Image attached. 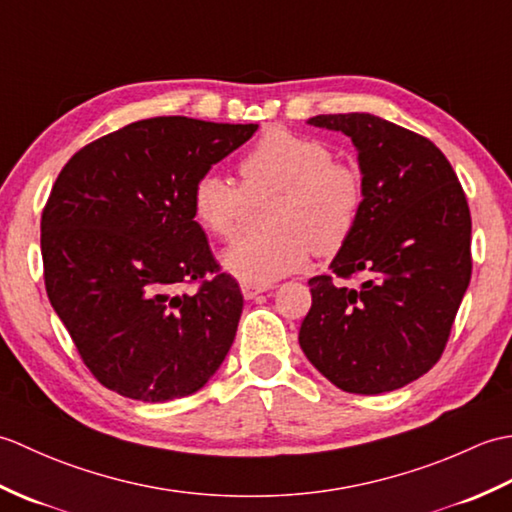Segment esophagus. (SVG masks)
<instances>
[{"instance_id":"obj_1","label":"esophagus","mask_w":512,"mask_h":512,"mask_svg":"<svg viewBox=\"0 0 512 512\" xmlns=\"http://www.w3.org/2000/svg\"><path fill=\"white\" fill-rule=\"evenodd\" d=\"M268 286H255V284H242V295L244 299H255L259 292H266Z\"/></svg>"}]
</instances>
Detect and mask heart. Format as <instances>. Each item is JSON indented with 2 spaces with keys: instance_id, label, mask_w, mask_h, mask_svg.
I'll return each mask as SVG.
<instances>
[{
  "instance_id": "heart-1",
  "label": "heart",
  "mask_w": 512,
  "mask_h": 512,
  "mask_svg": "<svg viewBox=\"0 0 512 512\" xmlns=\"http://www.w3.org/2000/svg\"><path fill=\"white\" fill-rule=\"evenodd\" d=\"M242 187L215 171L195 180L193 217L206 233L233 239L248 200L273 198L268 231L237 239L222 253L226 273L268 286L306 266L310 253L334 257L350 244L365 209V178L354 162L336 160L321 138L270 129L239 160Z\"/></svg>"
}]
</instances>
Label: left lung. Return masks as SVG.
Instances as JSON below:
<instances>
[{"label":"left lung","instance_id":"left-lung-1","mask_svg":"<svg viewBox=\"0 0 512 512\" xmlns=\"http://www.w3.org/2000/svg\"><path fill=\"white\" fill-rule=\"evenodd\" d=\"M352 138L365 178L361 222L332 273L308 281L299 330L308 361L343 391L383 394L440 361L471 281V211L451 162L416 132L374 114L308 121Z\"/></svg>","mask_w":512,"mask_h":512}]
</instances>
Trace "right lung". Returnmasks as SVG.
<instances>
[{"instance_id": "add662e5", "label": "right lung", "mask_w": 512, "mask_h": 512, "mask_svg": "<svg viewBox=\"0 0 512 512\" xmlns=\"http://www.w3.org/2000/svg\"><path fill=\"white\" fill-rule=\"evenodd\" d=\"M257 125L158 116L68 160L41 215L54 312L85 367L125 398L191 396L231 350L244 297L191 209L193 184ZM198 283L195 293L182 285Z\"/></svg>"}]
</instances>
